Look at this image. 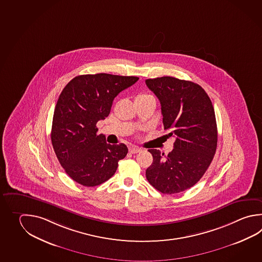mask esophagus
I'll return each instance as SVG.
<instances>
[{
	"label": "esophagus",
	"mask_w": 262,
	"mask_h": 262,
	"mask_svg": "<svg viewBox=\"0 0 262 262\" xmlns=\"http://www.w3.org/2000/svg\"><path fill=\"white\" fill-rule=\"evenodd\" d=\"M128 151L132 153V154H136V153H139L142 151V148H140V147H137V146H130L129 148H128Z\"/></svg>",
	"instance_id": "esophagus-1"
}]
</instances>
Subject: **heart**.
<instances>
[{"mask_svg":"<svg viewBox=\"0 0 262 262\" xmlns=\"http://www.w3.org/2000/svg\"><path fill=\"white\" fill-rule=\"evenodd\" d=\"M151 98H154V97L150 94H147V93H139L135 98V100H146V99H151Z\"/></svg>","mask_w":262,"mask_h":262,"instance_id":"heart-1","label":"heart"}]
</instances>
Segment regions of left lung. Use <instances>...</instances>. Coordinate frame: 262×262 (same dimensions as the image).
Returning a JSON list of instances; mask_svg holds the SVG:
<instances>
[{
  "label": "left lung",
  "instance_id": "left-lung-1",
  "mask_svg": "<svg viewBox=\"0 0 262 262\" xmlns=\"http://www.w3.org/2000/svg\"><path fill=\"white\" fill-rule=\"evenodd\" d=\"M145 84L160 100L164 129L174 137L167 156L149 149L152 164L145 176L150 185L163 194L185 191L208 169L217 145L214 107L203 88L191 81L171 76L146 79Z\"/></svg>",
  "mask_w": 262,
  "mask_h": 262
}]
</instances>
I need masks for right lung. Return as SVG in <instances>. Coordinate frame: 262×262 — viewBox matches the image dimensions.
<instances>
[{
    "instance_id": "1",
    "label": "right lung",
    "mask_w": 262,
    "mask_h": 262,
    "mask_svg": "<svg viewBox=\"0 0 262 262\" xmlns=\"http://www.w3.org/2000/svg\"><path fill=\"white\" fill-rule=\"evenodd\" d=\"M139 77L109 74L75 76L65 85L54 111L51 142L60 165L74 181L95 187L115 174L128 153L126 144H107L96 124L110 114L118 93Z\"/></svg>"
}]
</instances>
